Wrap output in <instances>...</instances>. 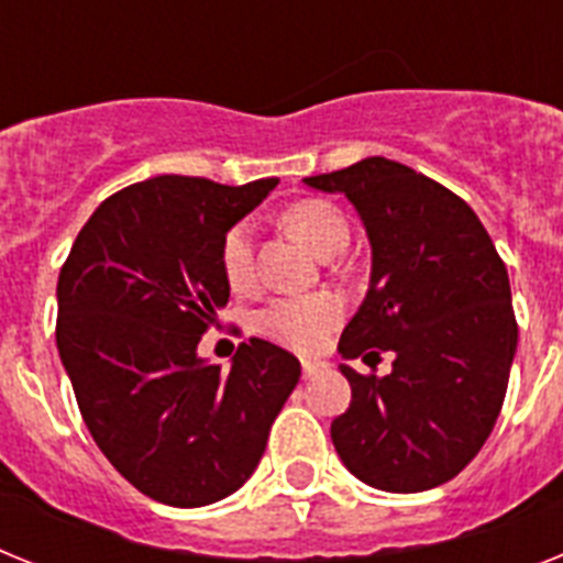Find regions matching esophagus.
<instances>
[{
    "mask_svg": "<svg viewBox=\"0 0 563 563\" xmlns=\"http://www.w3.org/2000/svg\"><path fill=\"white\" fill-rule=\"evenodd\" d=\"M324 368H328V365H324L322 360H301V374H305V379H310V376H316Z\"/></svg>",
    "mask_w": 563,
    "mask_h": 563,
    "instance_id": "obj_1",
    "label": "esophagus"
}]
</instances>
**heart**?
<instances>
[{"label":"heart","instance_id":"b5f03b06","mask_svg":"<svg viewBox=\"0 0 563 563\" xmlns=\"http://www.w3.org/2000/svg\"><path fill=\"white\" fill-rule=\"evenodd\" d=\"M285 224L308 244L313 253H322L333 239L347 235L345 216L322 198L296 201L285 212ZM221 271L232 290H244L253 282V227L239 221L221 239ZM345 301L331 290L305 292V296H278L255 313V331L292 351H316L328 333L342 322Z\"/></svg>","mask_w":563,"mask_h":563}]
</instances>
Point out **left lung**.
<instances>
[{
  "instance_id": "left-lung-1",
  "label": "left lung",
  "mask_w": 563,
  "mask_h": 563,
  "mask_svg": "<svg viewBox=\"0 0 563 563\" xmlns=\"http://www.w3.org/2000/svg\"><path fill=\"white\" fill-rule=\"evenodd\" d=\"M305 180L354 203L374 253L339 351L368 365L394 354L385 376L339 368L351 408L333 445L374 489H434L475 460L504 406L518 347L504 258L472 207L411 166L365 157Z\"/></svg>"
}]
</instances>
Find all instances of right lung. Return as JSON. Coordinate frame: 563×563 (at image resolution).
Instances as JSON below:
<instances>
[{
	"mask_svg": "<svg viewBox=\"0 0 563 563\" xmlns=\"http://www.w3.org/2000/svg\"><path fill=\"white\" fill-rule=\"evenodd\" d=\"M276 184H132L95 209L59 271L57 347L80 415L146 498L192 509L232 495L299 383V360L264 339L241 342L230 371L198 356L230 299L221 239Z\"/></svg>",
	"mask_w": 563,
	"mask_h": 563,
	"instance_id": "obj_1",
	"label": "right lung"
}]
</instances>
